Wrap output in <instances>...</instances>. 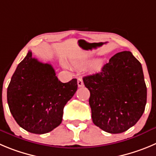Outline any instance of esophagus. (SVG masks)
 I'll list each match as a JSON object with an SVG mask.
<instances>
[{
    "label": "esophagus",
    "mask_w": 156,
    "mask_h": 156,
    "mask_svg": "<svg viewBox=\"0 0 156 156\" xmlns=\"http://www.w3.org/2000/svg\"><path fill=\"white\" fill-rule=\"evenodd\" d=\"M78 87H82L84 85V82H83V80L81 77H78Z\"/></svg>",
    "instance_id": "esophagus-1"
}]
</instances>
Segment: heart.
<instances>
[{
  "mask_svg": "<svg viewBox=\"0 0 156 156\" xmlns=\"http://www.w3.org/2000/svg\"><path fill=\"white\" fill-rule=\"evenodd\" d=\"M98 63H99V61H97V62H96L95 63H94V65H98Z\"/></svg>",
  "mask_w": 156,
  "mask_h": 156,
  "instance_id": "b5f03b06",
  "label": "heart"
}]
</instances>
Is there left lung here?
Segmentation results:
<instances>
[{"label":"left lung","instance_id":"1","mask_svg":"<svg viewBox=\"0 0 156 156\" xmlns=\"http://www.w3.org/2000/svg\"><path fill=\"white\" fill-rule=\"evenodd\" d=\"M89 90L93 123L108 133H122L145 111L147 88L140 62L132 52H119L98 72L83 78Z\"/></svg>","mask_w":156,"mask_h":156}]
</instances>
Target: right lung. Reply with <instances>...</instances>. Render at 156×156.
I'll return each mask as SVG.
<instances>
[{
	"instance_id": "1",
	"label": "right lung",
	"mask_w": 156,
	"mask_h": 156,
	"mask_svg": "<svg viewBox=\"0 0 156 156\" xmlns=\"http://www.w3.org/2000/svg\"><path fill=\"white\" fill-rule=\"evenodd\" d=\"M77 89L76 78L62 83L50 64L38 62L29 51L8 85L10 112L24 130L48 133L62 123L64 107Z\"/></svg>"
}]
</instances>
